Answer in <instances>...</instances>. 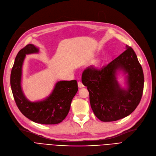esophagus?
<instances>
[{
    "label": "esophagus",
    "instance_id": "obj_1",
    "mask_svg": "<svg viewBox=\"0 0 156 156\" xmlns=\"http://www.w3.org/2000/svg\"><path fill=\"white\" fill-rule=\"evenodd\" d=\"M78 86H79V87H80V88H82V87H84V84H83V83L80 82V81H79V82H78Z\"/></svg>",
    "mask_w": 156,
    "mask_h": 156
}]
</instances>
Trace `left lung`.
<instances>
[{"mask_svg": "<svg viewBox=\"0 0 156 156\" xmlns=\"http://www.w3.org/2000/svg\"><path fill=\"white\" fill-rule=\"evenodd\" d=\"M126 48L108 65L100 69L89 66L82 74L91 108L103 122L115 121L129 115L142 98L144 85L142 66L134 50L128 45ZM119 71L127 74L126 88H122L116 80Z\"/></svg>", "mask_w": 156, "mask_h": 156, "instance_id": "1", "label": "left lung"}]
</instances>
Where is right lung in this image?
Masks as SVG:
<instances>
[{
    "instance_id": "obj_1",
    "label": "right lung",
    "mask_w": 156,
    "mask_h": 156,
    "mask_svg": "<svg viewBox=\"0 0 156 156\" xmlns=\"http://www.w3.org/2000/svg\"><path fill=\"white\" fill-rule=\"evenodd\" d=\"M39 51L38 48L30 44L18 52L11 73V90L17 107L26 117L37 123L56 124L64 120L69 112L72 100L78 91L77 82L76 80L58 81L46 98L29 101L21 89L22 67L26 55Z\"/></svg>"
}]
</instances>
